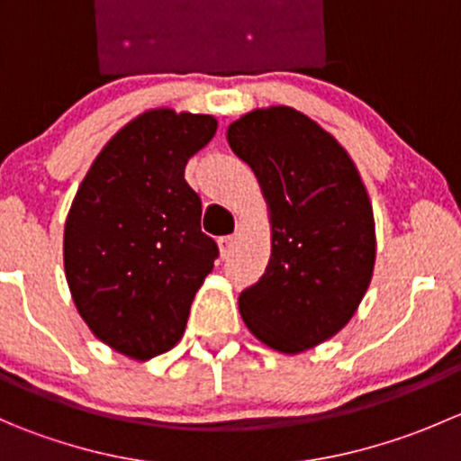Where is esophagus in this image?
Wrapping results in <instances>:
<instances>
[{
	"label": "esophagus",
	"instance_id": "1",
	"mask_svg": "<svg viewBox=\"0 0 461 461\" xmlns=\"http://www.w3.org/2000/svg\"><path fill=\"white\" fill-rule=\"evenodd\" d=\"M234 243H236V234H231V236H222V239L218 240V245H221V254H222V258L230 257L231 249H234Z\"/></svg>",
	"mask_w": 461,
	"mask_h": 461
}]
</instances>
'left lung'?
<instances>
[{"instance_id":"8db88e82","label":"left lung","mask_w":461,"mask_h":461,"mask_svg":"<svg viewBox=\"0 0 461 461\" xmlns=\"http://www.w3.org/2000/svg\"><path fill=\"white\" fill-rule=\"evenodd\" d=\"M227 140L257 174L272 216V257L240 292V317L274 350L319 346L352 319L373 278V207L357 167L290 106L243 115Z\"/></svg>"}]
</instances>
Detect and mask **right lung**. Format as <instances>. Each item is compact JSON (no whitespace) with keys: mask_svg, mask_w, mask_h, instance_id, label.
<instances>
[{"mask_svg":"<svg viewBox=\"0 0 461 461\" xmlns=\"http://www.w3.org/2000/svg\"><path fill=\"white\" fill-rule=\"evenodd\" d=\"M212 115L156 109L120 129L88 169L64 227V269L91 332L131 359L180 341L218 258L201 230L187 160L213 138Z\"/></svg>","mask_w":461,"mask_h":461,"instance_id":"right-lung-1","label":"right lung"}]
</instances>
